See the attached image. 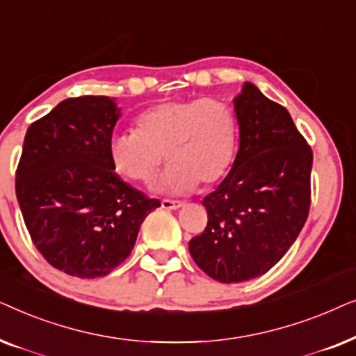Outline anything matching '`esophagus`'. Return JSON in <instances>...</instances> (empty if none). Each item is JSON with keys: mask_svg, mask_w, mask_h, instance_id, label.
I'll return each instance as SVG.
<instances>
[{"mask_svg": "<svg viewBox=\"0 0 356 356\" xmlns=\"http://www.w3.org/2000/svg\"><path fill=\"white\" fill-rule=\"evenodd\" d=\"M184 202L181 201H172V199H163L162 201V207L167 209V211H177V209L183 207Z\"/></svg>", "mask_w": 356, "mask_h": 356, "instance_id": "obj_1", "label": "esophagus"}]
</instances>
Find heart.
Masks as SVG:
<instances>
[{"mask_svg": "<svg viewBox=\"0 0 356 356\" xmlns=\"http://www.w3.org/2000/svg\"><path fill=\"white\" fill-rule=\"evenodd\" d=\"M235 150V115L216 99L163 100L136 116V131L115 133L108 140L113 168L134 181L149 183L167 159L157 189L170 194L193 191L199 181L217 183Z\"/></svg>", "mask_w": 356, "mask_h": 356, "instance_id": "b5f03b06", "label": "heart"}]
</instances>
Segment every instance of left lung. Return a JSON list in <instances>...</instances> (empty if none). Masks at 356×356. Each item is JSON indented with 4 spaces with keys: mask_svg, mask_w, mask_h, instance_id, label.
Segmentation results:
<instances>
[{
    "mask_svg": "<svg viewBox=\"0 0 356 356\" xmlns=\"http://www.w3.org/2000/svg\"><path fill=\"white\" fill-rule=\"evenodd\" d=\"M233 105L240 147L230 173L204 197L206 230L189 241L194 262L222 284L256 279L284 257L308 218L313 168L286 108L251 82Z\"/></svg>",
    "mask_w": 356,
    "mask_h": 356,
    "instance_id": "left-lung-1",
    "label": "left lung"
}]
</instances>
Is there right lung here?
Wrapping results in <instances>:
<instances>
[{
	"label": "right lung",
	"mask_w": 356,
	"mask_h": 356,
	"mask_svg": "<svg viewBox=\"0 0 356 356\" xmlns=\"http://www.w3.org/2000/svg\"><path fill=\"white\" fill-rule=\"evenodd\" d=\"M115 99H66L29 126L16 196L33 245L81 279L108 275L131 254L140 223L160 206L113 172Z\"/></svg>",
	"instance_id": "obj_1"
}]
</instances>
